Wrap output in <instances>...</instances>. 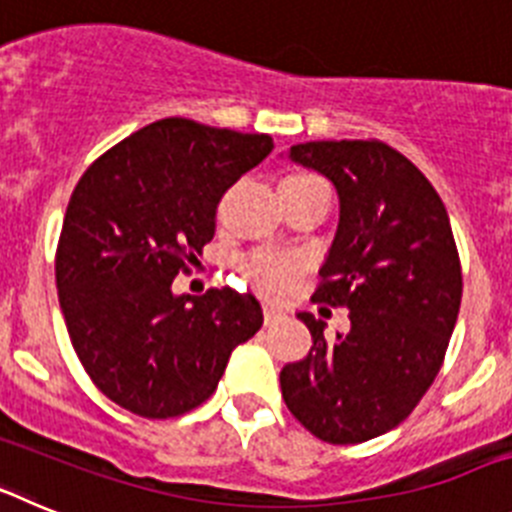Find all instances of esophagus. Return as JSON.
<instances>
[{
	"label": "esophagus",
	"instance_id": "obj_1",
	"mask_svg": "<svg viewBox=\"0 0 512 512\" xmlns=\"http://www.w3.org/2000/svg\"><path fill=\"white\" fill-rule=\"evenodd\" d=\"M284 318V312L279 310V307H274V305H264V320H266V325H274V323H279V320Z\"/></svg>",
	"mask_w": 512,
	"mask_h": 512
}]
</instances>
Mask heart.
<instances>
[{"instance_id":"1","label":"heart","mask_w":512,"mask_h":512,"mask_svg":"<svg viewBox=\"0 0 512 512\" xmlns=\"http://www.w3.org/2000/svg\"><path fill=\"white\" fill-rule=\"evenodd\" d=\"M312 184H323L318 176L310 174H292L287 179H282L279 189H302L312 187ZM246 277L251 279L261 292L266 295H282L284 289L289 287V282L295 279V274L300 271V264L292 256H279V253H253L248 256L246 264Z\"/></svg>"}]
</instances>
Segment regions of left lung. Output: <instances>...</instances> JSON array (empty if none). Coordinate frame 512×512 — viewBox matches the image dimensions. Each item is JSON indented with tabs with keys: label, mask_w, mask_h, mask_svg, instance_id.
Listing matches in <instances>:
<instances>
[{
	"label": "left lung",
	"mask_w": 512,
	"mask_h": 512,
	"mask_svg": "<svg viewBox=\"0 0 512 512\" xmlns=\"http://www.w3.org/2000/svg\"><path fill=\"white\" fill-rule=\"evenodd\" d=\"M295 164L328 176L341 215L312 302L348 307V333L325 336L310 312L305 359L279 374L312 436L361 443L392 431L436 379L461 305L449 215L413 161L382 140H310Z\"/></svg>",
	"instance_id": "obj_1"
}]
</instances>
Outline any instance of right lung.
<instances>
[{"label":"right lung","mask_w":512,"mask_h":512,"mask_svg":"<svg viewBox=\"0 0 512 512\" xmlns=\"http://www.w3.org/2000/svg\"><path fill=\"white\" fill-rule=\"evenodd\" d=\"M274 148L271 135L166 117L84 171L56 251L71 346L102 395L166 420L207 400L238 343L261 328L253 295H174L215 235L217 202Z\"/></svg>","instance_id":"obj_1"}]
</instances>
